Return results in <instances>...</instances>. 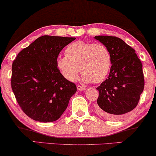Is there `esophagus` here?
Masks as SVG:
<instances>
[{
  "mask_svg": "<svg viewBox=\"0 0 156 156\" xmlns=\"http://www.w3.org/2000/svg\"><path fill=\"white\" fill-rule=\"evenodd\" d=\"M76 88H77V90H79V91H84V90H85V89H86L85 87H82V86H80V85H77Z\"/></svg>",
  "mask_w": 156,
  "mask_h": 156,
  "instance_id": "obj_1",
  "label": "esophagus"
}]
</instances>
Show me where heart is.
Here are the masks:
<instances>
[{
    "instance_id": "obj_1",
    "label": "heart",
    "mask_w": 156,
    "mask_h": 156,
    "mask_svg": "<svg viewBox=\"0 0 156 156\" xmlns=\"http://www.w3.org/2000/svg\"><path fill=\"white\" fill-rule=\"evenodd\" d=\"M57 66L69 82L76 81L80 69L84 82L99 83L110 71L112 57L104 44L79 40L67 47L65 55L57 58Z\"/></svg>"
}]
</instances>
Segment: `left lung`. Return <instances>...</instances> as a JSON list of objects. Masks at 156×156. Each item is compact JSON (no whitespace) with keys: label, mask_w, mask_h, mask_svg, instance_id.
Returning a JSON list of instances; mask_svg holds the SVG:
<instances>
[{"label":"left lung","mask_w":156,"mask_h":156,"mask_svg":"<svg viewBox=\"0 0 156 156\" xmlns=\"http://www.w3.org/2000/svg\"><path fill=\"white\" fill-rule=\"evenodd\" d=\"M112 57L108 78L97 88V112L106 119L114 120L136 107L144 89L143 65L136 51L115 36H95Z\"/></svg>","instance_id":"8db88e82"}]
</instances>
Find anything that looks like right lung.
I'll return each mask as SVG.
<instances>
[{
  "label": "right lung",
  "mask_w": 156,
  "mask_h": 156,
  "mask_svg": "<svg viewBox=\"0 0 156 156\" xmlns=\"http://www.w3.org/2000/svg\"><path fill=\"white\" fill-rule=\"evenodd\" d=\"M75 39L41 36L21 50L12 62V91L21 109L33 120H57L76 93L75 84L66 80L57 66L59 52Z\"/></svg>",
  "instance_id": "obj_1"
}]
</instances>
